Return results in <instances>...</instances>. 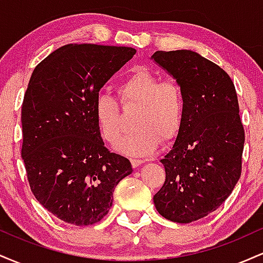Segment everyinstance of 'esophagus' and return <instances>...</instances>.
<instances>
[{
  "label": "esophagus",
  "instance_id": "esophagus-1",
  "mask_svg": "<svg viewBox=\"0 0 263 263\" xmlns=\"http://www.w3.org/2000/svg\"><path fill=\"white\" fill-rule=\"evenodd\" d=\"M131 163H132V167L137 168V167H140L142 163H143V161H142V159H136V158H134V159H131Z\"/></svg>",
  "mask_w": 263,
  "mask_h": 263
}]
</instances>
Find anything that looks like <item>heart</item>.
Listing matches in <instances>:
<instances>
[{"instance_id":"b5f03b06","label":"heart","mask_w":263,"mask_h":263,"mask_svg":"<svg viewBox=\"0 0 263 263\" xmlns=\"http://www.w3.org/2000/svg\"><path fill=\"white\" fill-rule=\"evenodd\" d=\"M117 95L125 107L138 106L134 134L126 136L116 149L127 156H146L157 149L161 138L177 137L185 119V96L179 83L161 79L146 68L135 69L117 85ZM92 115L101 137L114 144L122 135L121 114L112 96L99 93L92 102Z\"/></svg>"}]
</instances>
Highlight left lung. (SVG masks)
I'll use <instances>...</instances> for the list:
<instances>
[{"label":"left lung","instance_id":"left-lung-1","mask_svg":"<svg viewBox=\"0 0 263 263\" xmlns=\"http://www.w3.org/2000/svg\"><path fill=\"white\" fill-rule=\"evenodd\" d=\"M152 59L179 83L186 105L153 203L163 218L188 224L218 209L240 179L245 131L236 90L225 70L192 50H158Z\"/></svg>","mask_w":263,"mask_h":263}]
</instances>
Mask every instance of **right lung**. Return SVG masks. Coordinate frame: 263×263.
Segmentation results:
<instances>
[{
    "mask_svg": "<svg viewBox=\"0 0 263 263\" xmlns=\"http://www.w3.org/2000/svg\"><path fill=\"white\" fill-rule=\"evenodd\" d=\"M136 54L129 47L66 44L33 70L22 104V158L35 199L77 226L100 221L131 162L105 147L92 102Z\"/></svg>",
    "mask_w": 263,
    "mask_h": 263,
    "instance_id": "obj_1",
    "label": "right lung"
}]
</instances>
